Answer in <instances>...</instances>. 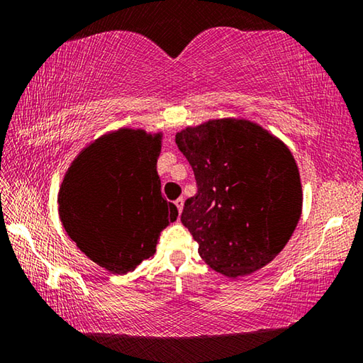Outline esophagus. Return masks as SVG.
I'll return each instance as SVG.
<instances>
[{
  "label": "esophagus",
  "instance_id": "34e87169",
  "mask_svg": "<svg viewBox=\"0 0 363 363\" xmlns=\"http://www.w3.org/2000/svg\"><path fill=\"white\" fill-rule=\"evenodd\" d=\"M174 203H176V208H177V211H182V208H184V199H182V196H179V199H177L176 201H174Z\"/></svg>",
  "mask_w": 363,
  "mask_h": 363
}]
</instances>
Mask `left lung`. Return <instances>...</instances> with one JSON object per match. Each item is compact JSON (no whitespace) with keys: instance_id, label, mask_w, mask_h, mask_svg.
<instances>
[{"instance_id":"8db88e82","label":"left lung","mask_w":363,"mask_h":363,"mask_svg":"<svg viewBox=\"0 0 363 363\" xmlns=\"http://www.w3.org/2000/svg\"><path fill=\"white\" fill-rule=\"evenodd\" d=\"M176 144L196 181L181 223L201 259L232 279L269 264L290 240L303 206L291 152L261 126L232 118L187 128Z\"/></svg>"}]
</instances>
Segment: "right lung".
<instances>
[{"label":"right lung","mask_w":363,"mask_h":363,"mask_svg":"<svg viewBox=\"0 0 363 363\" xmlns=\"http://www.w3.org/2000/svg\"><path fill=\"white\" fill-rule=\"evenodd\" d=\"M160 136L120 130L84 149L59 194L65 232L83 253L113 274L155 255L160 233L177 208L162 195Z\"/></svg>","instance_id":"obj_1"}]
</instances>
